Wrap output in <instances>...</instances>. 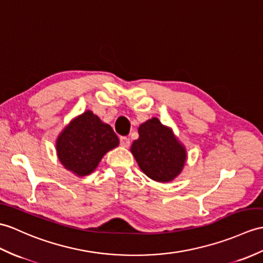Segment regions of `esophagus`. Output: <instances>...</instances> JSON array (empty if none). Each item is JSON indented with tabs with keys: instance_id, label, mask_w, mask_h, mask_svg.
<instances>
[{
	"instance_id": "1",
	"label": "esophagus",
	"mask_w": 263,
	"mask_h": 263,
	"mask_svg": "<svg viewBox=\"0 0 263 263\" xmlns=\"http://www.w3.org/2000/svg\"><path fill=\"white\" fill-rule=\"evenodd\" d=\"M120 143L122 146H124V148H127V146L130 145V139L127 137H121L120 138Z\"/></svg>"
}]
</instances>
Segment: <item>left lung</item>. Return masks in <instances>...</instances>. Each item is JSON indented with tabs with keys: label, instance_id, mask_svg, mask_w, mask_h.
I'll return each mask as SVG.
<instances>
[{
	"label": "left lung",
	"instance_id": "1",
	"mask_svg": "<svg viewBox=\"0 0 263 263\" xmlns=\"http://www.w3.org/2000/svg\"><path fill=\"white\" fill-rule=\"evenodd\" d=\"M131 152L142 172L159 182L173 180L186 161L184 146L156 118L139 126V139L133 141Z\"/></svg>",
	"mask_w": 263,
	"mask_h": 263
}]
</instances>
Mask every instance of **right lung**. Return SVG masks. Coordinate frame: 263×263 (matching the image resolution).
<instances>
[{
  "label": "right lung",
  "mask_w": 263,
  "mask_h": 263,
  "mask_svg": "<svg viewBox=\"0 0 263 263\" xmlns=\"http://www.w3.org/2000/svg\"><path fill=\"white\" fill-rule=\"evenodd\" d=\"M119 144V138L108 124L87 111L66 127L57 140L59 160L78 176L89 175L102 157Z\"/></svg>",
  "instance_id": "add662e5"
}]
</instances>
